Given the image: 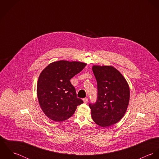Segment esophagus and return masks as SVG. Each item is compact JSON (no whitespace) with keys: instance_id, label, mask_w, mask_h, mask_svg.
<instances>
[{"instance_id":"1","label":"esophagus","mask_w":159,"mask_h":159,"mask_svg":"<svg viewBox=\"0 0 159 159\" xmlns=\"http://www.w3.org/2000/svg\"><path fill=\"white\" fill-rule=\"evenodd\" d=\"M83 102L84 103H88V98H83Z\"/></svg>"}]
</instances>
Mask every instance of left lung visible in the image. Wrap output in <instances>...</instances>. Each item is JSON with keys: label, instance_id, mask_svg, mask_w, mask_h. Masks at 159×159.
I'll return each mask as SVG.
<instances>
[{"label": "left lung", "instance_id": "1", "mask_svg": "<svg viewBox=\"0 0 159 159\" xmlns=\"http://www.w3.org/2000/svg\"><path fill=\"white\" fill-rule=\"evenodd\" d=\"M97 83V99L89 103L93 120L102 127L118 122L127 109L130 89L122 75L112 66H93Z\"/></svg>", "mask_w": 159, "mask_h": 159}]
</instances>
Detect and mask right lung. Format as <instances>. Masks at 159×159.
<instances>
[{"label":"right lung","instance_id":"1","mask_svg":"<svg viewBox=\"0 0 159 159\" xmlns=\"http://www.w3.org/2000/svg\"><path fill=\"white\" fill-rule=\"evenodd\" d=\"M80 62L60 61L49 64L40 73L37 93L46 116L55 122L68 119L83 101L77 98L70 80L85 67Z\"/></svg>","mask_w":159,"mask_h":159}]
</instances>
